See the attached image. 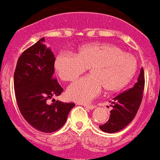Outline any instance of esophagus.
<instances>
[{
    "mask_svg": "<svg viewBox=\"0 0 160 160\" xmlns=\"http://www.w3.org/2000/svg\"><path fill=\"white\" fill-rule=\"evenodd\" d=\"M82 105H83V106H85L86 108H87V109H90V110H93L94 108L96 107V106H95V105H93V104H83Z\"/></svg>",
    "mask_w": 160,
    "mask_h": 160,
    "instance_id": "esophagus-1",
    "label": "esophagus"
}]
</instances>
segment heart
<instances>
[{
	"label": "heart",
	"mask_w": 160,
	"mask_h": 160,
	"mask_svg": "<svg viewBox=\"0 0 160 160\" xmlns=\"http://www.w3.org/2000/svg\"><path fill=\"white\" fill-rule=\"evenodd\" d=\"M89 68V75L72 84L67 90L70 100L87 103L100 92H114L130 82L137 70V61L118 46L88 43L79 47L75 56L62 53L56 56L55 69L61 80L74 81Z\"/></svg>",
	"instance_id": "obj_1"
}]
</instances>
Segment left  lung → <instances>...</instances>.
Returning <instances> with one entry per match:
<instances>
[{"label": "left lung", "instance_id": "1", "mask_svg": "<svg viewBox=\"0 0 160 160\" xmlns=\"http://www.w3.org/2000/svg\"><path fill=\"white\" fill-rule=\"evenodd\" d=\"M144 86V70L141 68L137 82L134 87L110 101L112 107L110 118L106 123L99 126L101 130L106 133H116L130 123L141 105Z\"/></svg>", "mask_w": 160, "mask_h": 160}]
</instances>
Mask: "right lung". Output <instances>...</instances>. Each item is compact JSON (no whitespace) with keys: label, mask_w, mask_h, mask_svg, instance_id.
<instances>
[{"label":"right lung","mask_w":160,"mask_h":160,"mask_svg":"<svg viewBox=\"0 0 160 160\" xmlns=\"http://www.w3.org/2000/svg\"><path fill=\"white\" fill-rule=\"evenodd\" d=\"M56 58L44 44V38L26 49L19 56L13 75L15 97L20 113L34 128L44 133L58 130L65 124L73 103L52 99L63 89L56 79Z\"/></svg>","instance_id":"obj_1"}]
</instances>
